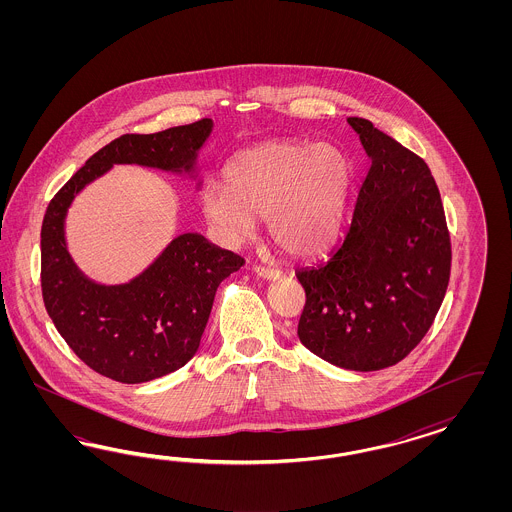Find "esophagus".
I'll return each mask as SVG.
<instances>
[{
    "label": "esophagus",
    "mask_w": 512,
    "mask_h": 512,
    "mask_svg": "<svg viewBox=\"0 0 512 512\" xmlns=\"http://www.w3.org/2000/svg\"><path fill=\"white\" fill-rule=\"evenodd\" d=\"M253 272L259 276V278L268 279V281H274V279L281 278V272L274 270V268H264V266H255Z\"/></svg>",
    "instance_id": "34e87169"
}]
</instances>
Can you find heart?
Returning <instances> with one entry per match:
<instances>
[{
	"label": "heart",
	"mask_w": 512,
	"mask_h": 512,
	"mask_svg": "<svg viewBox=\"0 0 512 512\" xmlns=\"http://www.w3.org/2000/svg\"><path fill=\"white\" fill-rule=\"evenodd\" d=\"M351 187L353 169L338 146L274 142L236 155L227 186L204 189L202 210L229 242L246 240L264 216L266 233L285 255L311 259L338 242Z\"/></svg>",
	"instance_id": "obj_1"
}]
</instances>
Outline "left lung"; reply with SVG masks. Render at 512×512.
Listing matches in <instances>:
<instances>
[{"label":"left lung","mask_w":512,"mask_h":512,"mask_svg":"<svg viewBox=\"0 0 512 512\" xmlns=\"http://www.w3.org/2000/svg\"><path fill=\"white\" fill-rule=\"evenodd\" d=\"M372 161L351 225L325 263L302 268L298 338L313 355L355 372L407 357L447 293L450 238L428 165L364 118H347Z\"/></svg>","instance_id":"left-lung-1"}]
</instances>
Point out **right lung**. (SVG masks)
<instances>
[{"instance_id":"add662e5","label":"right lung","mask_w":512,"mask_h":512,"mask_svg":"<svg viewBox=\"0 0 512 512\" xmlns=\"http://www.w3.org/2000/svg\"><path fill=\"white\" fill-rule=\"evenodd\" d=\"M214 122L201 120L152 135H124L93 154L50 201L41 229V287L63 340L109 379L127 385L176 372L195 357L219 283L244 259L199 233L172 238L139 276L97 283L71 257L65 219L78 193L114 165L187 176L201 189L199 155Z\"/></svg>"}]
</instances>
